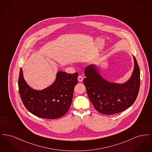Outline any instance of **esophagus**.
Instances as JSON below:
<instances>
[{
	"instance_id": "34e87169",
	"label": "esophagus",
	"mask_w": 152,
	"mask_h": 152,
	"mask_svg": "<svg viewBox=\"0 0 152 152\" xmlns=\"http://www.w3.org/2000/svg\"><path fill=\"white\" fill-rule=\"evenodd\" d=\"M78 80H79V81H80V82H82V81H83V76H81V75L79 76V77H78Z\"/></svg>"
}]
</instances>
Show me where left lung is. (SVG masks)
I'll list each match as a JSON object with an SVG mask.
<instances>
[{
  "mask_svg": "<svg viewBox=\"0 0 152 152\" xmlns=\"http://www.w3.org/2000/svg\"><path fill=\"white\" fill-rule=\"evenodd\" d=\"M129 80L123 84L114 83L104 79L95 65L85 69L86 78L83 83L87 94L95 109L104 115H113L128 108L137 97L140 85V71L136 58Z\"/></svg>",
  "mask_w": 152,
  "mask_h": 152,
  "instance_id": "1",
  "label": "left lung"
}]
</instances>
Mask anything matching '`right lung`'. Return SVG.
<instances>
[{"instance_id": "obj_1", "label": "right lung", "mask_w": 152, "mask_h": 152, "mask_svg": "<svg viewBox=\"0 0 152 152\" xmlns=\"http://www.w3.org/2000/svg\"><path fill=\"white\" fill-rule=\"evenodd\" d=\"M77 76L78 73L69 74L59 71L52 85L37 91L27 84L20 68L18 86L22 102L29 112L37 117L47 119L62 117L71 105Z\"/></svg>"}]
</instances>
